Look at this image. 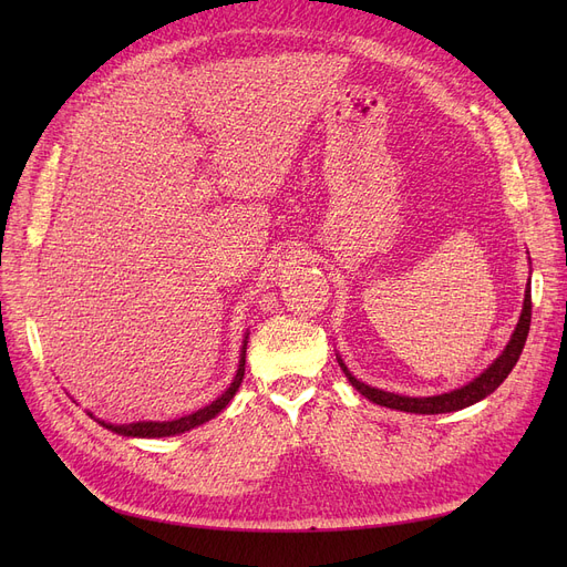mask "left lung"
<instances>
[{
	"label": "left lung",
	"mask_w": 567,
	"mask_h": 567,
	"mask_svg": "<svg viewBox=\"0 0 567 567\" xmlns=\"http://www.w3.org/2000/svg\"><path fill=\"white\" fill-rule=\"evenodd\" d=\"M528 326H530V278H528V285H526V291H524V306H522L519 321L515 326V331H513L508 344H505V349L496 355L494 363L487 370H483L473 381L464 383L462 389H455L451 393L432 395V398H409V395H398V393L374 389V385H368V383L355 379L349 372V368L344 365V361L340 359V353H336V355H338V363H340L344 377L349 379V383L361 395H365L370 402L395 409V411H406V413H425V415L451 413V411H460V409H466L475 402L485 400L487 395H492L498 389V385L505 379H508V374L513 372V368L517 365L519 355H522V349H524V342H526V336H528Z\"/></svg>",
	"instance_id": "1"
}]
</instances>
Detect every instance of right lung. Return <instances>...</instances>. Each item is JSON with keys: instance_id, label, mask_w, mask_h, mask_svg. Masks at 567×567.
Masks as SVG:
<instances>
[{"instance_id": "add662e5", "label": "right lung", "mask_w": 567, "mask_h": 567, "mask_svg": "<svg viewBox=\"0 0 567 567\" xmlns=\"http://www.w3.org/2000/svg\"><path fill=\"white\" fill-rule=\"evenodd\" d=\"M248 336L244 338V344H241V353H238V368H236V374L229 383V389L216 398L212 404H206L188 415H182V419H174V421H135V423H107V421H101L96 419V415L89 411V419H94L101 427L118 434V436H131V439H161V436H174V434H184V432H190L193 427H199L204 423H208L212 419H216V415L231 402V398L236 395L238 385H241L244 381V374H246V349H248Z\"/></svg>"}]
</instances>
